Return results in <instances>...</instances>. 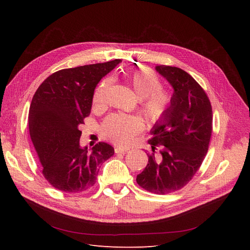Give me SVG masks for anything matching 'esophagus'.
<instances>
[{
	"mask_svg": "<svg viewBox=\"0 0 250 250\" xmlns=\"http://www.w3.org/2000/svg\"><path fill=\"white\" fill-rule=\"evenodd\" d=\"M115 152L116 153H122L125 154L127 152V150L124 148H121V147H115Z\"/></svg>",
	"mask_w": 250,
	"mask_h": 250,
	"instance_id": "obj_1",
	"label": "esophagus"
}]
</instances>
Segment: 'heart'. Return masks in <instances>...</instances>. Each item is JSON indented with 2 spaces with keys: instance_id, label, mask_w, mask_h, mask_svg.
<instances>
[{
  "instance_id": "1",
  "label": "heart",
  "mask_w": 250,
  "mask_h": 250,
  "mask_svg": "<svg viewBox=\"0 0 250 250\" xmlns=\"http://www.w3.org/2000/svg\"><path fill=\"white\" fill-rule=\"evenodd\" d=\"M126 80L138 99L142 100L141 109L147 119L156 121L167 112L171 97L162 89L160 79L152 72L148 70L130 72L126 75ZM110 84L109 79H104L96 87L93 98L96 106H101L106 101ZM143 127V121L139 117L116 113L104 121L102 133L105 138L118 145L126 146L131 143L134 135L138 134Z\"/></svg>"
}]
</instances>
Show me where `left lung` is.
<instances>
[{"label":"left lung","mask_w":250,"mask_h":250,"mask_svg":"<svg viewBox=\"0 0 250 250\" xmlns=\"http://www.w3.org/2000/svg\"><path fill=\"white\" fill-rule=\"evenodd\" d=\"M156 72L173 87L169 108L151 128L146 168L137 183L155 194L185 187L207 155L211 135L213 111L207 94L186 71L156 65ZM157 151H155V150Z\"/></svg>","instance_id":"1"}]
</instances>
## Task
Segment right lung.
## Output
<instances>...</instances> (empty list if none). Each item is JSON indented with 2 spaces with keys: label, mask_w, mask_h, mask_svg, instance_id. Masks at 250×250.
<instances>
[{
  "label": "right lung",
  "mask_w": 250,
  "mask_h": 250,
  "mask_svg": "<svg viewBox=\"0 0 250 250\" xmlns=\"http://www.w3.org/2000/svg\"><path fill=\"white\" fill-rule=\"evenodd\" d=\"M122 62L115 59L55 72L35 92L29 109V132L42 174L58 190L86 191L96 184L98 168L115 153L107 143L81 147L79 125L89 116L95 88Z\"/></svg>",
  "instance_id": "obj_1"
}]
</instances>
